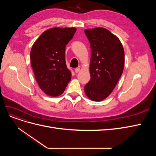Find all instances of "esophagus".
<instances>
[{
    "mask_svg": "<svg viewBox=\"0 0 156 156\" xmlns=\"http://www.w3.org/2000/svg\"><path fill=\"white\" fill-rule=\"evenodd\" d=\"M80 70H81V69H80V68H75V73H79V72H80Z\"/></svg>",
    "mask_w": 156,
    "mask_h": 156,
    "instance_id": "esophagus-1",
    "label": "esophagus"
}]
</instances>
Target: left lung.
<instances>
[{"label": "left lung", "mask_w": 156, "mask_h": 156, "mask_svg": "<svg viewBox=\"0 0 156 156\" xmlns=\"http://www.w3.org/2000/svg\"><path fill=\"white\" fill-rule=\"evenodd\" d=\"M90 44V79L84 87L86 96L101 101L110 95L123 73L125 56L119 37L106 29L84 30Z\"/></svg>", "instance_id": "1"}]
</instances>
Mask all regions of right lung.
<instances>
[{
    "label": "right lung",
    "instance_id": "right-lung-1",
    "mask_svg": "<svg viewBox=\"0 0 156 156\" xmlns=\"http://www.w3.org/2000/svg\"><path fill=\"white\" fill-rule=\"evenodd\" d=\"M76 30L75 27L51 28L42 33L32 47L30 63L36 80L49 96L61 95L71 80L65 51Z\"/></svg>",
    "mask_w": 156,
    "mask_h": 156
}]
</instances>
